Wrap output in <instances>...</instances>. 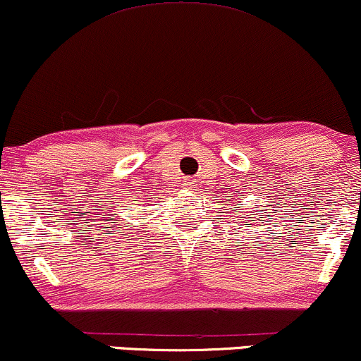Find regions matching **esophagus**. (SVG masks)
I'll use <instances>...</instances> for the list:
<instances>
[{
    "mask_svg": "<svg viewBox=\"0 0 361 361\" xmlns=\"http://www.w3.org/2000/svg\"><path fill=\"white\" fill-rule=\"evenodd\" d=\"M188 184H190V188H194V184H197L196 180H190V182H188Z\"/></svg>",
    "mask_w": 361,
    "mask_h": 361,
    "instance_id": "esophagus-1",
    "label": "esophagus"
}]
</instances>
